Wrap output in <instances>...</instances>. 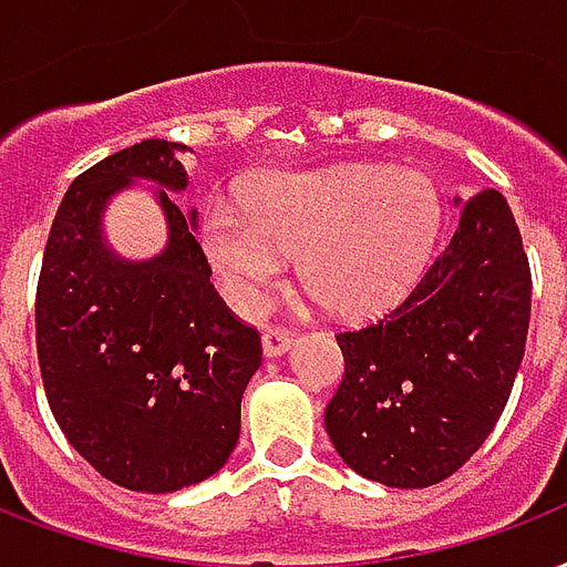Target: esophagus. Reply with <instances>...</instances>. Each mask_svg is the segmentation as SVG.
Masks as SVG:
<instances>
[{
	"label": "esophagus",
	"mask_w": 567,
	"mask_h": 567,
	"mask_svg": "<svg viewBox=\"0 0 567 567\" xmlns=\"http://www.w3.org/2000/svg\"><path fill=\"white\" fill-rule=\"evenodd\" d=\"M289 346H292V331H284V328H266V331H262V354H266V358H280V354H287Z\"/></svg>",
	"instance_id": "34e87169"
}]
</instances>
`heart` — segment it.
<instances>
[{"mask_svg": "<svg viewBox=\"0 0 567 567\" xmlns=\"http://www.w3.org/2000/svg\"><path fill=\"white\" fill-rule=\"evenodd\" d=\"M441 234L429 177L405 168L298 171L269 177L248 206L221 200L204 218V251L227 296L260 313L301 251V278L343 316H370L414 287Z\"/></svg>", "mask_w": 567, "mask_h": 567, "instance_id": "obj_1", "label": "heart"}]
</instances>
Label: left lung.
Wrapping results in <instances>:
<instances>
[{"mask_svg": "<svg viewBox=\"0 0 567 567\" xmlns=\"http://www.w3.org/2000/svg\"><path fill=\"white\" fill-rule=\"evenodd\" d=\"M529 296L515 215L485 188L462 204L450 245L393 313L337 333L346 372L324 429L340 458L388 488H429L458 471L506 408Z\"/></svg>", "mask_w": 567, "mask_h": 567, "instance_id": "1", "label": "left lung"}]
</instances>
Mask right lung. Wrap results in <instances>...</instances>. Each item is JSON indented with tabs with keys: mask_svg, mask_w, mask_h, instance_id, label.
I'll use <instances>...</instances> for the list:
<instances>
[{
	"mask_svg": "<svg viewBox=\"0 0 567 567\" xmlns=\"http://www.w3.org/2000/svg\"><path fill=\"white\" fill-rule=\"evenodd\" d=\"M147 138L70 183L43 251L34 331L43 390L70 446L121 488L168 494L224 467L239 411L262 361L260 333L209 284L197 213L177 153ZM153 182L169 239L156 258L126 261L102 236L117 190Z\"/></svg>",
	"mask_w": 567,
	"mask_h": 567,
	"instance_id": "right-lung-1",
	"label": "right lung"
}]
</instances>
